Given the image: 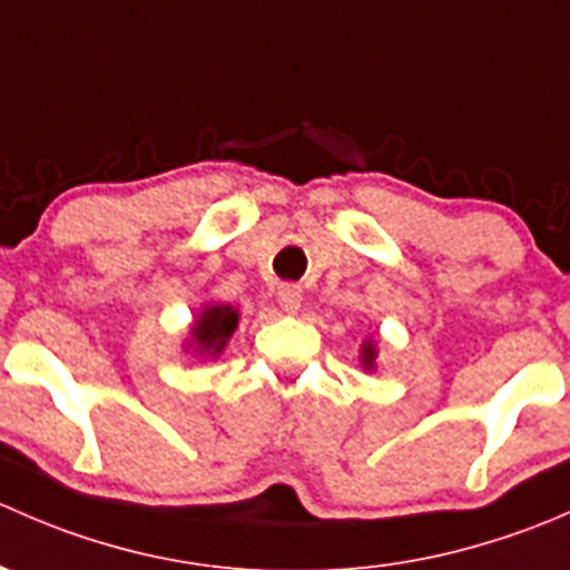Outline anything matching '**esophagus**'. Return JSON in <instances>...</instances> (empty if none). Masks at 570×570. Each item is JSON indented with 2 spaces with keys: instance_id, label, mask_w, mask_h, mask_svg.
Wrapping results in <instances>:
<instances>
[{
  "instance_id": "34e87169",
  "label": "esophagus",
  "mask_w": 570,
  "mask_h": 570,
  "mask_svg": "<svg viewBox=\"0 0 570 570\" xmlns=\"http://www.w3.org/2000/svg\"><path fill=\"white\" fill-rule=\"evenodd\" d=\"M301 301H303L301 286H295V284L278 286V306H281V312L297 314V308H301Z\"/></svg>"
}]
</instances>
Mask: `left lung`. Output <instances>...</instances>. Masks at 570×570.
Masks as SVG:
<instances>
[{
	"mask_svg": "<svg viewBox=\"0 0 570 570\" xmlns=\"http://www.w3.org/2000/svg\"><path fill=\"white\" fill-rule=\"evenodd\" d=\"M358 358H361V366H364V372H375L377 370V338L366 336L364 342H361V350H358Z\"/></svg>",
	"mask_w": 570,
	"mask_h": 570,
	"instance_id": "8db88e82",
	"label": "left lung"
}]
</instances>
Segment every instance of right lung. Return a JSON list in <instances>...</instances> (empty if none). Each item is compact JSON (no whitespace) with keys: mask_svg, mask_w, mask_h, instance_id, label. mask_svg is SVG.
<instances>
[{"mask_svg":"<svg viewBox=\"0 0 570 570\" xmlns=\"http://www.w3.org/2000/svg\"><path fill=\"white\" fill-rule=\"evenodd\" d=\"M239 325V312L228 303H206L195 314L189 325V336L181 342L184 353H193L198 358H220L223 350L232 342L234 331Z\"/></svg>","mask_w":570,"mask_h":570,"instance_id":"1","label":"right lung"}]
</instances>
